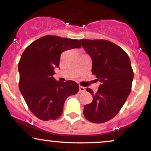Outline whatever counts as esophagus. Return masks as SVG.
<instances>
[{
	"label": "esophagus",
	"instance_id": "esophagus-1",
	"mask_svg": "<svg viewBox=\"0 0 151 151\" xmlns=\"http://www.w3.org/2000/svg\"><path fill=\"white\" fill-rule=\"evenodd\" d=\"M84 91H85V88H84V86H79V93H82V92H84Z\"/></svg>",
	"mask_w": 151,
	"mask_h": 151
}]
</instances>
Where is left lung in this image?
<instances>
[{
	"instance_id": "obj_1",
	"label": "left lung",
	"mask_w": 151,
	"mask_h": 151,
	"mask_svg": "<svg viewBox=\"0 0 151 151\" xmlns=\"http://www.w3.org/2000/svg\"><path fill=\"white\" fill-rule=\"evenodd\" d=\"M92 60V74L101 82L96 93L86 88L93 101L84 106V115L95 124L106 122L122 108L131 91L133 71L128 55L106 40H79Z\"/></svg>"
}]
</instances>
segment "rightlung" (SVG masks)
Listing matches in <instances>:
<instances>
[{"mask_svg":"<svg viewBox=\"0 0 151 151\" xmlns=\"http://www.w3.org/2000/svg\"><path fill=\"white\" fill-rule=\"evenodd\" d=\"M81 47L78 40L45 35L31 43L22 54L19 89L29 109L40 120L58 119L66 99L79 91L75 81H57L52 76L60 66L61 54Z\"/></svg>","mask_w":151,"mask_h":151,"instance_id":"right-lung-1","label":"right lung"}]
</instances>
